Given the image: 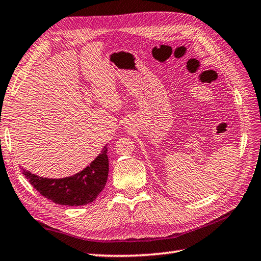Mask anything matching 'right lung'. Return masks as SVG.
I'll return each instance as SVG.
<instances>
[{
  "label": "right lung",
  "mask_w": 261,
  "mask_h": 261,
  "mask_svg": "<svg viewBox=\"0 0 261 261\" xmlns=\"http://www.w3.org/2000/svg\"><path fill=\"white\" fill-rule=\"evenodd\" d=\"M22 174L43 197L65 206H83L93 202L103 191L109 176L107 147L90 164L76 174L62 178H47L22 168Z\"/></svg>",
  "instance_id": "right-lung-1"
}]
</instances>
